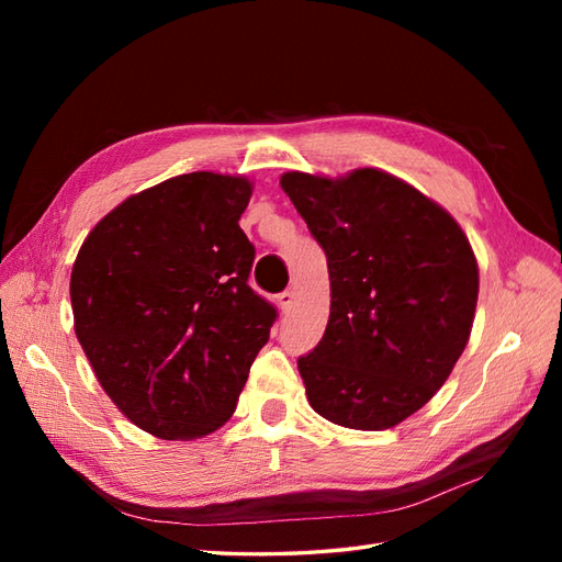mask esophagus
Instances as JSON below:
<instances>
[{"mask_svg":"<svg viewBox=\"0 0 562 562\" xmlns=\"http://www.w3.org/2000/svg\"><path fill=\"white\" fill-rule=\"evenodd\" d=\"M293 302H295V291H291V288H285L283 293H279V307H281L283 312L291 310Z\"/></svg>","mask_w":562,"mask_h":562,"instance_id":"1","label":"esophagus"}]
</instances>
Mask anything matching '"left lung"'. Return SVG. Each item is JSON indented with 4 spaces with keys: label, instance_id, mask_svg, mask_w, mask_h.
Masks as SVG:
<instances>
[{
    "label": "left lung",
    "instance_id": "obj_1",
    "mask_svg": "<svg viewBox=\"0 0 562 562\" xmlns=\"http://www.w3.org/2000/svg\"><path fill=\"white\" fill-rule=\"evenodd\" d=\"M283 192L328 258L330 318L297 368L314 411L382 431L417 413L462 356L479 265L454 217L378 168L291 171Z\"/></svg>",
    "mask_w": 562,
    "mask_h": 562
}]
</instances>
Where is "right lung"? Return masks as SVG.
Segmentation results:
<instances>
[{
  "instance_id": "1",
  "label": "right lung",
  "mask_w": 562,
  "mask_h": 562,
  "mask_svg": "<svg viewBox=\"0 0 562 562\" xmlns=\"http://www.w3.org/2000/svg\"><path fill=\"white\" fill-rule=\"evenodd\" d=\"M250 194L239 176L184 173L119 203L79 248L77 339L112 403L151 436L223 427L274 326L277 307L248 285Z\"/></svg>"
}]
</instances>
